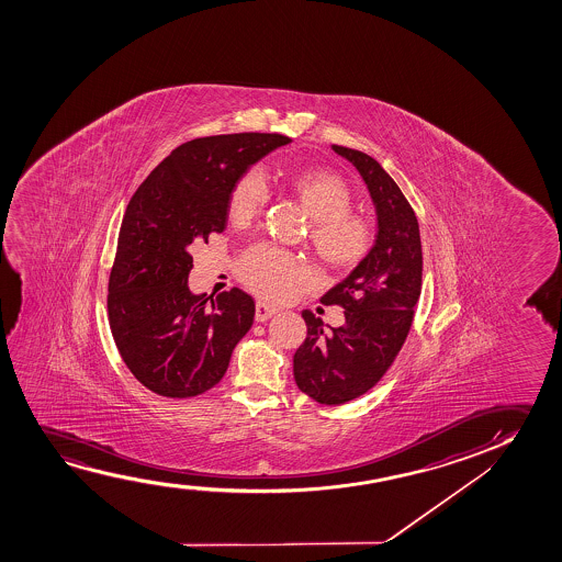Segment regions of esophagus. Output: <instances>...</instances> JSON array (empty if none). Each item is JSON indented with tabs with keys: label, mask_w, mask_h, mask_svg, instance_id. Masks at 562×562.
Listing matches in <instances>:
<instances>
[{
	"label": "esophagus",
	"mask_w": 562,
	"mask_h": 562,
	"mask_svg": "<svg viewBox=\"0 0 562 562\" xmlns=\"http://www.w3.org/2000/svg\"><path fill=\"white\" fill-rule=\"evenodd\" d=\"M277 313L278 308L270 307V305L262 303V301H259V303L255 305V321H257V323H265V321H269V318H272Z\"/></svg>",
	"instance_id": "obj_1"
}]
</instances>
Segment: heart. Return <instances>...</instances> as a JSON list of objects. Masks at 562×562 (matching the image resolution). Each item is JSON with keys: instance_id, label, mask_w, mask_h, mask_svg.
<instances>
[{"instance_id": "heart-1", "label": "heart", "mask_w": 562, "mask_h": 562, "mask_svg": "<svg viewBox=\"0 0 562 562\" xmlns=\"http://www.w3.org/2000/svg\"><path fill=\"white\" fill-rule=\"evenodd\" d=\"M280 182L300 201L311 226V246L316 257L330 269L355 267L369 254L374 231L367 218L351 215L353 195L344 178L326 169L288 170ZM267 201V188L257 172H246L228 192V216L234 224H249L259 216ZM239 278L255 293L282 301L295 285L308 280V270L292 255L277 247L255 246L238 267Z\"/></svg>"}]
</instances>
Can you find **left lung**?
<instances>
[{
	"mask_svg": "<svg viewBox=\"0 0 562 562\" xmlns=\"http://www.w3.org/2000/svg\"><path fill=\"white\" fill-rule=\"evenodd\" d=\"M331 149L367 184L376 236L349 277L321 300L346 308V324L328 331L311 311L301 313L307 338L293 355V378L308 397L341 405L369 392L405 344L423 285V246L415 211L382 165L351 147Z\"/></svg>",
	"mask_w": 562,
	"mask_h": 562,
	"instance_id": "8db88e82",
	"label": "left lung"
}]
</instances>
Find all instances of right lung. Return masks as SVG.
I'll use <instances>...</instances> for the list:
<instances>
[{
    "label": "right lung",
    "mask_w": 562,
    "mask_h": 562,
    "mask_svg": "<svg viewBox=\"0 0 562 562\" xmlns=\"http://www.w3.org/2000/svg\"><path fill=\"white\" fill-rule=\"evenodd\" d=\"M290 142L259 132L186 142L132 195L109 277V326L147 390L186 400L224 376L254 324L255 301L238 288L216 297L192 293L190 247L226 228L232 184Z\"/></svg>",
    "instance_id": "add662e5"
}]
</instances>
